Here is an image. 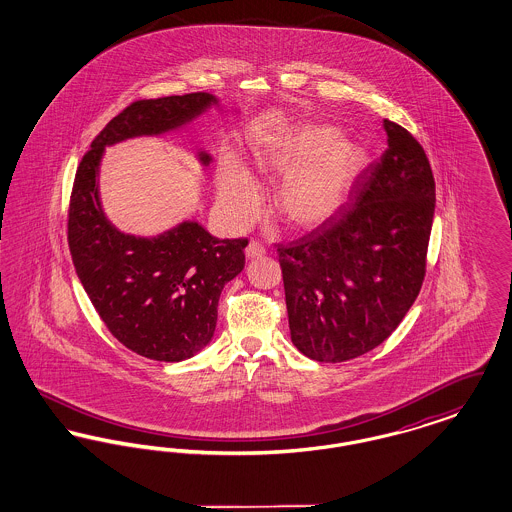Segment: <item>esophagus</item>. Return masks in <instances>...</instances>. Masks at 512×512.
Returning <instances> with one entry per match:
<instances>
[{
    "instance_id": "esophagus-1",
    "label": "esophagus",
    "mask_w": 512,
    "mask_h": 512,
    "mask_svg": "<svg viewBox=\"0 0 512 512\" xmlns=\"http://www.w3.org/2000/svg\"><path fill=\"white\" fill-rule=\"evenodd\" d=\"M267 253V249L263 247V245L259 244V242H255V240H251L247 247H245V255L249 257V259H257V257H263Z\"/></svg>"
}]
</instances>
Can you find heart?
<instances>
[{"label":"heart","instance_id":"heart-1","mask_svg":"<svg viewBox=\"0 0 512 512\" xmlns=\"http://www.w3.org/2000/svg\"><path fill=\"white\" fill-rule=\"evenodd\" d=\"M363 165L357 147L332 140V130L311 126L288 142L261 155L257 169L280 176L272 194V213L284 224L307 230L330 219L349 194ZM222 215L245 226L259 211V192L251 176L234 159H222L217 176Z\"/></svg>","mask_w":512,"mask_h":512}]
</instances>
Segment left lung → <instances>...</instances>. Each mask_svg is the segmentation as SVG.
Instances as JSON below:
<instances>
[{
	"label": "left lung",
	"mask_w": 512,
	"mask_h": 512,
	"mask_svg": "<svg viewBox=\"0 0 512 512\" xmlns=\"http://www.w3.org/2000/svg\"><path fill=\"white\" fill-rule=\"evenodd\" d=\"M388 149L357 176L353 203L276 244L293 345L343 363L388 340L426 276L436 182L424 147L384 121Z\"/></svg>",
	"instance_id": "1"
}]
</instances>
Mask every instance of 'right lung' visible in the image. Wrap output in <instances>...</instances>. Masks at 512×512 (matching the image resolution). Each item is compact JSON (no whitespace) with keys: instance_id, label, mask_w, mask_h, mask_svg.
I'll return each mask as SVG.
<instances>
[{"instance_id":"obj_1","label":"right lung","mask_w":512,"mask_h":512,"mask_svg":"<svg viewBox=\"0 0 512 512\" xmlns=\"http://www.w3.org/2000/svg\"><path fill=\"white\" fill-rule=\"evenodd\" d=\"M211 101L205 92L132 101L105 124L74 174L67 240L76 274L107 330L151 361L176 363L211 341L220 292L242 272L247 238L219 240L195 222L153 240L124 236L99 207V159L103 147L161 134Z\"/></svg>"}]
</instances>
